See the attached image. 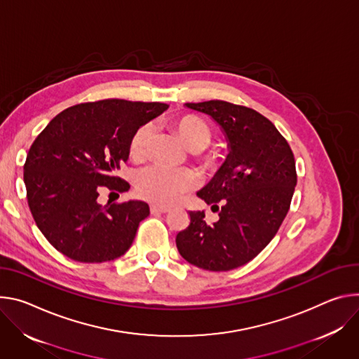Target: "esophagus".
I'll list each match as a JSON object with an SVG mask.
<instances>
[{"label": "esophagus", "mask_w": 359, "mask_h": 359, "mask_svg": "<svg viewBox=\"0 0 359 359\" xmlns=\"http://www.w3.org/2000/svg\"><path fill=\"white\" fill-rule=\"evenodd\" d=\"M167 212H170V208H168V207L156 205V204H152V205H151V214H167Z\"/></svg>", "instance_id": "1"}]
</instances>
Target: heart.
Returning a JSON list of instances; mask_svg holds the SVG:
<instances>
[{"label":"heart","mask_w":359,"mask_h":359,"mask_svg":"<svg viewBox=\"0 0 359 359\" xmlns=\"http://www.w3.org/2000/svg\"><path fill=\"white\" fill-rule=\"evenodd\" d=\"M175 130L184 145L198 158L205 168L212 167L214 158L203 155L201 151L211 141L210 127L194 115H184L175 121ZM152 138V126H141L130 140V156L134 161H142L147 158ZM196 175L189 168H165L161 165H151L140 172L137 178V192L144 200L161 205H170L178 198L194 188Z\"/></svg>","instance_id":"obj_1"}]
</instances>
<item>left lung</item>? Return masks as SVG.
Listing matches in <instances>:
<instances>
[{
    "instance_id": "obj_1",
    "label": "left lung",
    "mask_w": 359,
    "mask_h": 359,
    "mask_svg": "<svg viewBox=\"0 0 359 359\" xmlns=\"http://www.w3.org/2000/svg\"><path fill=\"white\" fill-rule=\"evenodd\" d=\"M184 105L219 127L228 155L196 192L217 208L218 221L210 225L204 212H189L177 248L198 268L229 271L255 258L280 229L297 185L294 154L269 119L251 108L219 100Z\"/></svg>"
}]
</instances>
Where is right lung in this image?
I'll use <instances>...</instances> for the list:
<instances>
[{
  "mask_svg": "<svg viewBox=\"0 0 359 359\" xmlns=\"http://www.w3.org/2000/svg\"><path fill=\"white\" fill-rule=\"evenodd\" d=\"M168 109L163 102L102 100L60 112L32 142L24 165L27 200L39 231L65 257L105 262L124 255L142 219L144 201L98 204L100 191L126 192L115 172L130 158L133 134Z\"/></svg>",
  "mask_w": 359,
  "mask_h": 359,
  "instance_id": "1",
  "label": "right lung"
}]
</instances>
